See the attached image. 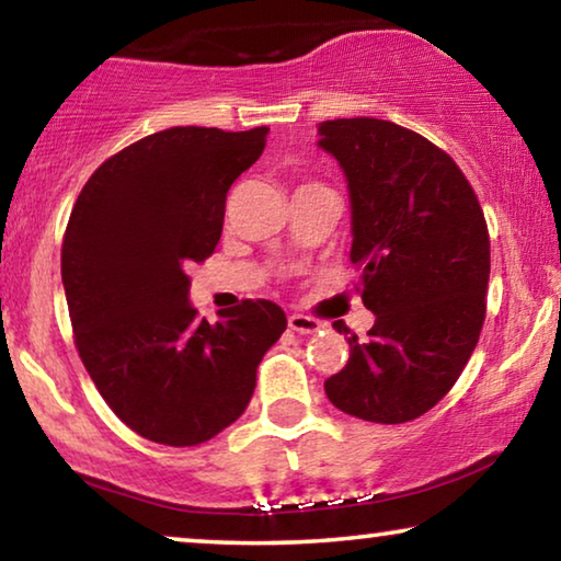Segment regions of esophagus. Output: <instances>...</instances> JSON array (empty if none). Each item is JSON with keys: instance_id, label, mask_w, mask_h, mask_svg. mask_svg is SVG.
<instances>
[{"instance_id": "1", "label": "esophagus", "mask_w": 561, "mask_h": 561, "mask_svg": "<svg viewBox=\"0 0 561 561\" xmlns=\"http://www.w3.org/2000/svg\"><path fill=\"white\" fill-rule=\"evenodd\" d=\"M288 327L294 329V332H298V334H313L321 324H319V319L306 317V313H290Z\"/></svg>"}]
</instances>
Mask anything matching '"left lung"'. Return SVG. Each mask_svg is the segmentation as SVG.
I'll return each instance as SVG.
<instances>
[{
  "label": "left lung",
  "mask_w": 561,
  "mask_h": 561,
  "mask_svg": "<svg viewBox=\"0 0 561 561\" xmlns=\"http://www.w3.org/2000/svg\"><path fill=\"white\" fill-rule=\"evenodd\" d=\"M319 148L340 160L352 202V250L365 340L327 378L336 409L375 424L424 416L449 393L485 321L490 237L470 181L442 148L388 119L319 125Z\"/></svg>",
  "instance_id": "8db88e82"
}]
</instances>
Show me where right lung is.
Returning a JSON list of instances; mask_svg holds the SVG:
<instances>
[{
    "instance_id": "add662e5",
    "label": "right lung",
    "mask_w": 561,
    "mask_h": 561,
    "mask_svg": "<svg viewBox=\"0 0 561 561\" xmlns=\"http://www.w3.org/2000/svg\"><path fill=\"white\" fill-rule=\"evenodd\" d=\"M265 137L163 129L106 158L73 204L60 275L76 350L106 405L150 442L196 447L234 424L286 332L265 298L219 311L217 324L188 304L186 265L217 248L227 191Z\"/></svg>"
}]
</instances>
